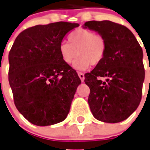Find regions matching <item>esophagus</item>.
I'll list each match as a JSON object with an SVG mask.
<instances>
[{"label": "esophagus", "mask_w": 150, "mask_h": 150, "mask_svg": "<svg viewBox=\"0 0 150 150\" xmlns=\"http://www.w3.org/2000/svg\"><path fill=\"white\" fill-rule=\"evenodd\" d=\"M78 75H79V77L80 78V79H81V81L83 82L84 80H85V75H84L83 73L78 72Z\"/></svg>", "instance_id": "esophagus-1"}]
</instances>
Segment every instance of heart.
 Returning <instances> with one entry per match:
<instances>
[{"mask_svg":"<svg viewBox=\"0 0 150 150\" xmlns=\"http://www.w3.org/2000/svg\"><path fill=\"white\" fill-rule=\"evenodd\" d=\"M68 42L59 45V54L65 64H73L78 71H85L92 65H98L103 62L107 50L106 40L103 35L96 34L86 28H77L68 36Z\"/></svg>","mask_w":150,"mask_h":150,"instance_id":"heart-1","label":"heart"}]
</instances>
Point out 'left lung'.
<instances>
[{
  "label": "left lung",
  "mask_w": 150,
  "mask_h": 150,
  "mask_svg": "<svg viewBox=\"0 0 150 150\" xmlns=\"http://www.w3.org/2000/svg\"><path fill=\"white\" fill-rule=\"evenodd\" d=\"M83 28L103 35L107 43L103 62L85 75L92 115L108 123L123 121L138 108L142 98L145 79L142 47L129 29L110 21H87Z\"/></svg>",
  "instance_id": "obj_1"
}]
</instances>
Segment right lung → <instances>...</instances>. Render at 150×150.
Returning <instances> with one entry per match:
<instances>
[{
    "mask_svg": "<svg viewBox=\"0 0 150 150\" xmlns=\"http://www.w3.org/2000/svg\"><path fill=\"white\" fill-rule=\"evenodd\" d=\"M79 24L55 22L26 29L9 52V83L14 104L31 123L39 126L62 122L69 114L81 80L62 60L59 45Z\"/></svg>",
    "mask_w": 150,
    "mask_h": 150,
    "instance_id": "obj_1",
    "label": "right lung"
}]
</instances>
